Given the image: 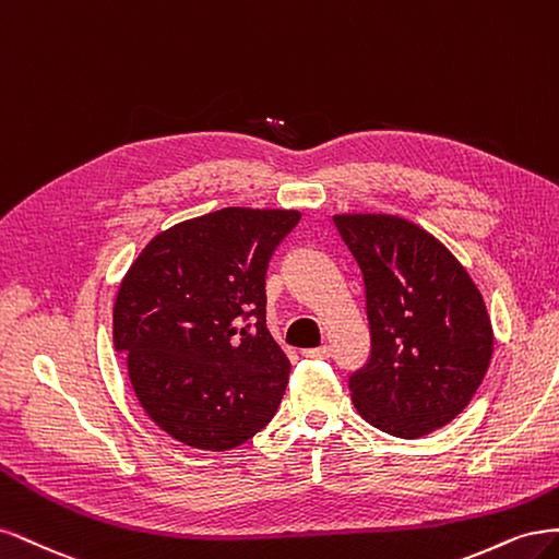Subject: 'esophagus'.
Returning a JSON list of instances; mask_svg holds the SVG:
<instances>
[{"instance_id": "obj_1", "label": "esophagus", "mask_w": 559, "mask_h": 559, "mask_svg": "<svg viewBox=\"0 0 559 559\" xmlns=\"http://www.w3.org/2000/svg\"><path fill=\"white\" fill-rule=\"evenodd\" d=\"M301 355L309 357V359H328L330 357V346L325 344V346H318V348H306V350H301Z\"/></svg>"}]
</instances>
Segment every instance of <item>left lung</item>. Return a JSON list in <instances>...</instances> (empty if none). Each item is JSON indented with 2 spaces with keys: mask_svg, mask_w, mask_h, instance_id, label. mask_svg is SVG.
I'll return each mask as SVG.
<instances>
[{
  "mask_svg": "<svg viewBox=\"0 0 559 559\" xmlns=\"http://www.w3.org/2000/svg\"><path fill=\"white\" fill-rule=\"evenodd\" d=\"M365 281L371 350L350 373L359 416L400 439L448 425L492 357L478 287L427 231L390 215H334Z\"/></svg>",
  "mask_w": 559,
  "mask_h": 559,
  "instance_id": "8db88e82",
  "label": "left lung"
}]
</instances>
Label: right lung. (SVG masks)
I'll return each mask as SVG.
<instances>
[{
    "mask_svg": "<svg viewBox=\"0 0 559 559\" xmlns=\"http://www.w3.org/2000/svg\"><path fill=\"white\" fill-rule=\"evenodd\" d=\"M301 215L223 209L143 248L114 306L139 404L169 437L229 450L269 425L290 376L266 330V269Z\"/></svg>",
    "mask_w": 559,
    "mask_h": 559,
    "instance_id": "add662e5",
    "label": "right lung"
}]
</instances>
